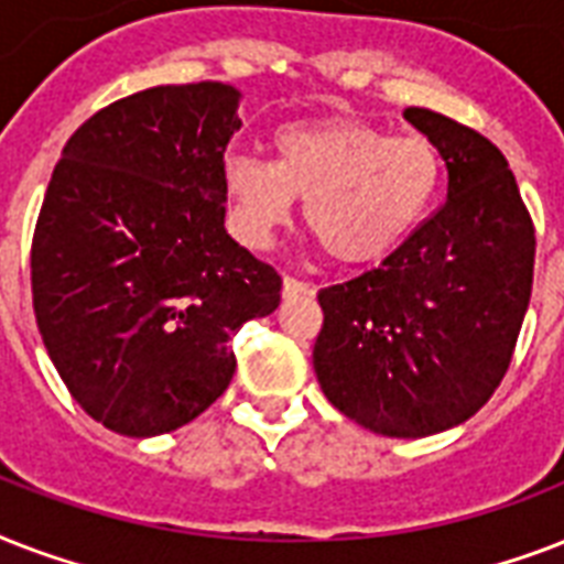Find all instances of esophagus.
<instances>
[{
    "label": "esophagus",
    "instance_id": "obj_1",
    "mask_svg": "<svg viewBox=\"0 0 564 564\" xmlns=\"http://www.w3.org/2000/svg\"><path fill=\"white\" fill-rule=\"evenodd\" d=\"M304 295H313V286L299 281V278H292V274H286V278H283V299H304Z\"/></svg>",
    "mask_w": 564,
    "mask_h": 564
}]
</instances>
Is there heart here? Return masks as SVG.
I'll return each mask as SVG.
<instances>
[{"instance_id": "obj_1", "label": "heart", "mask_w": 564, "mask_h": 564, "mask_svg": "<svg viewBox=\"0 0 564 564\" xmlns=\"http://www.w3.org/2000/svg\"><path fill=\"white\" fill-rule=\"evenodd\" d=\"M445 163L433 140L362 119L292 122L272 134V163L230 154L221 166L230 228L263 248L304 202V221L330 260L380 263L427 219Z\"/></svg>"}]
</instances>
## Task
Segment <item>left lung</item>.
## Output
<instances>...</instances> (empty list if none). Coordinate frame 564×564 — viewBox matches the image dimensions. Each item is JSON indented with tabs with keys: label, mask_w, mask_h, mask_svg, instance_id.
Here are the masks:
<instances>
[{
	"label": "left lung",
	"mask_w": 564,
	"mask_h": 564,
	"mask_svg": "<svg viewBox=\"0 0 564 564\" xmlns=\"http://www.w3.org/2000/svg\"><path fill=\"white\" fill-rule=\"evenodd\" d=\"M403 119L438 145L447 202L377 269L318 292L313 366L343 415L419 438L471 419L507 375L533 292L535 228L491 140L427 108Z\"/></svg>",
	"instance_id": "obj_1"
}]
</instances>
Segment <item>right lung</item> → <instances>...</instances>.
<instances>
[{
    "label": "right lung",
    "mask_w": 564,
    "mask_h": 564,
    "mask_svg": "<svg viewBox=\"0 0 564 564\" xmlns=\"http://www.w3.org/2000/svg\"><path fill=\"white\" fill-rule=\"evenodd\" d=\"M239 90L166 84L93 113L64 145L31 239L48 357L90 419L161 436L228 389V339L281 304V274L225 230Z\"/></svg>",
    "instance_id": "right-lung-1"
}]
</instances>
